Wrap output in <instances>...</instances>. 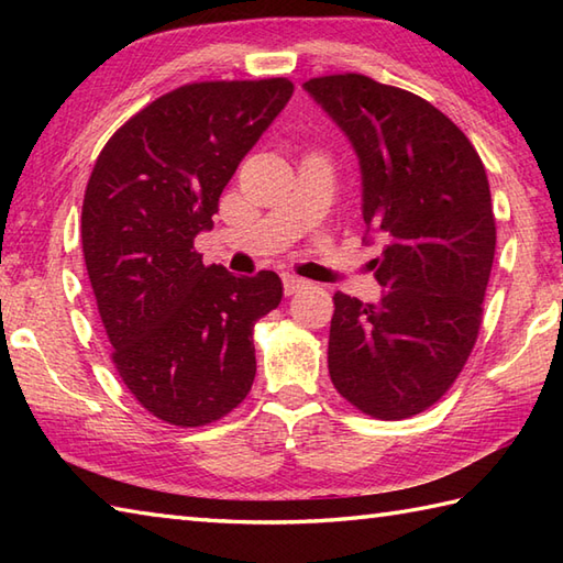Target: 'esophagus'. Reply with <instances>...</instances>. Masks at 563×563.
I'll list each match as a JSON object with an SVG mask.
<instances>
[{"label": "esophagus", "mask_w": 563, "mask_h": 563, "mask_svg": "<svg viewBox=\"0 0 563 563\" xmlns=\"http://www.w3.org/2000/svg\"><path fill=\"white\" fill-rule=\"evenodd\" d=\"M283 288H285V295H295V292H300L302 288H307V280H302V278H297V275H285L283 278Z\"/></svg>", "instance_id": "obj_1"}]
</instances>
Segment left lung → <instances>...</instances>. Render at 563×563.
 I'll return each mask as SVG.
<instances>
[{
	"label": "left lung",
	"mask_w": 563,
	"mask_h": 563,
	"mask_svg": "<svg viewBox=\"0 0 563 563\" xmlns=\"http://www.w3.org/2000/svg\"><path fill=\"white\" fill-rule=\"evenodd\" d=\"M357 152L363 220L385 236L379 305L333 295L329 375L357 411L401 421L442 399L470 357L496 254L486 169L416 93L357 71L305 81Z\"/></svg>",
	"instance_id": "1"
}]
</instances>
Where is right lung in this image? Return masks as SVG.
<instances>
[{
  "label": "right lung",
  "mask_w": 563,
  "mask_h": 563,
  "mask_svg": "<svg viewBox=\"0 0 563 563\" xmlns=\"http://www.w3.org/2000/svg\"><path fill=\"white\" fill-rule=\"evenodd\" d=\"M292 91L285 77L184 84L118 128L93 164L84 263L115 373L164 423L220 421L254 385V324L283 283L206 266L194 239Z\"/></svg>",
  "instance_id": "1"
}]
</instances>
